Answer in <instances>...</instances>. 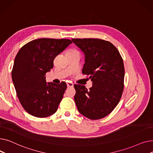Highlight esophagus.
Instances as JSON below:
<instances>
[{"instance_id": "obj_1", "label": "esophagus", "mask_w": 153, "mask_h": 153, "mask_svg": "<svg viewBox=\"0 0 153 153\" xmlns=\"http://www.w3.org/2000/svg\"><path fill=\"white\" fill-rule=\"evenodd\" d=\"M66 84H67V86H68V87H72L74 86V84L73 83H72L71 82H69V81H68L67 82H66Z\"/></svg>"}]
</instances>
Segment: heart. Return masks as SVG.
<instances>
[{"instance_id":"obj_1","label":"heart","mask_w":153,"mask_h":153,"mask_svg":"<svg viewBox=\"0 0 153 153\" xmlns=\"http://www.w3.org/2000/svg\"><path fill=\"white\" fill-rule=\"evenodd\" d=\"M68 53H78V51H77V50H71L69 52H68Z\"/></svg>"}]
</instances>
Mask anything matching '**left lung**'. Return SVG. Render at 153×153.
I'll list each match as a JSON object with an SVG mask.
<instances>
[{"label": "left lung", "mask_w": 153, "mask_h": 153, "mask_svg": "<svg viewBox=\"0 0 153 153\" xmlns=\"http://www.w3.org/2000/svg\"><path fill=\"white\" fill-rule=\"evenodd\" d=\"M72 41L85 54L83 74L89 76L92 87L74 84V101L78 111L91 120L107 116L122 97L125 69L123 59L110 42L98 38H75Z\"/></svg>", "instance_id": "1"}]
</instances>
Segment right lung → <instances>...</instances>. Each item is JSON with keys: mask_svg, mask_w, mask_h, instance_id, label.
<instances>
[{"mask_svg": "<svg viewBox=\"0 0 153 153\" xmlns=\"http://www.w3.org/2000/svg\"><path fill=\"white\" fill-rule=\"evenodd\" d=\"M72 43L68 39L39 38L19 51L12 77L21 105L29 114L45 118L57 111L67 85L47 83L45 75L53 68L56 56Z\"/></svg>", "mask_w": 153, "mask_h": 153, "instance_id": "add662e5", "label": "right lung"}]
</instances>
